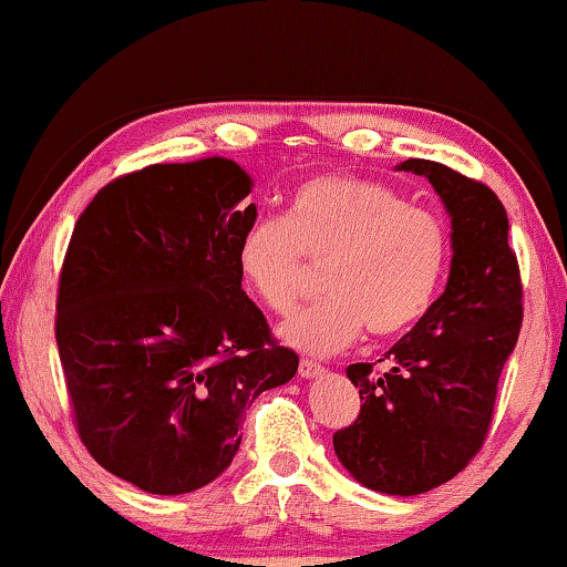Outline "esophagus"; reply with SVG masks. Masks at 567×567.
<instances>
[{
    "instance_id": "34e87169",
    "label": "esophagus",
    "mask_w": 567,
    "mask_h": 567,
    "mask_svg": "<svg viewBox=\"0 0 567 567\" xmlns=\"http://www.w3.org/2000/svg\"><path fill=\"white\" fill-rule=\"evenodd\" d=\"M300 378H305V380H312V378H320L322 372H324V368L320 362H315V360H307V358H302L300 360Z\"/></svg>"
}]
</instances>
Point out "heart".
I'll use <instances>...</instances> for the list:
<instances>
[{
	"label": "heart",
	"mask_w": 567,
	"mask_h": 567,
	"mask_svg": "<svg viewBox=\"0 0 567 567\" xmlns=\"http://www.w3.org/2000/svg\"><path fill=\"white\" fill-rule=\"evenodd\" d=\"M310 265H328V297L280 334L305 354H332L364 328L395 338L425 318L445 275L447 233L437 215L380 182L312 177L292 192L285 219H257L237 247L245 287L275 315L300 305Z\"/></svg>",
	"instance_id": "obj_1"
}]
</instances>
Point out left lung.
I'll list each match as a JSON object with an SVG mask.
<instances>
[{
	"label": "left lung",
	"instance_id": "left-lung-1",
	"mask_svg": "<svg viewBox=\"0 0 567 567\" xmlns=\"http://www.w3.org/2000/svg\"><path fill=\"white\" fill-rule=\"evenodd\" d=\"M398 169L427 177L443 199L453 225L450 277L425 318L385 352V372L350 364L362 405L332 445L358 483L408 497L453 480L483 447L520 334L523 285L507 213L491 187L430 159Z\"/></svg>",
	"mask_w": 567,
	"mask_h": 567
}]
</instances>
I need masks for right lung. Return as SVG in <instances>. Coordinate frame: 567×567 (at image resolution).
I'll list each match as a JSON object with an SVG mask.
<instances>
[{
	"label": "right lung",
	"mask_w": 567,
	"mask_h": 567,
	"mask_svg": "<svg viewBox=\"0 0 567 567\" xmlns=\"http://www.w3.org/2000/svg\"><path fill=\"white\" fill-rule=\"evenodd\" d=\"M249 192L225 157L150 165L102 187L66 247L54 332L76 433L145 493L223 475L252 400L297 372L237 270Z\"/></svg>",
	"instance_id": "obj_1"
}]
</instances>
